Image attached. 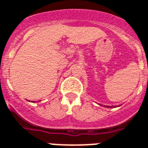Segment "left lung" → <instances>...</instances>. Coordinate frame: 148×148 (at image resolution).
<instances>
[{
	"label": "left lung",
	"mask_w": 148,
	"mask_h": 148,
	"mask_svg": "<svg viewBox=\"0 0 148 148\" xmlns=\"http://www.w3.org/2000/svg\"><path fill=\"white\" fill-rule=\"evenodd\" d=\"M106 107H107V108H113V106H106ZM114 108H115V106H114Z\"/></svg>",
	"instance_id": "8db88e82"
}]
</instances>
